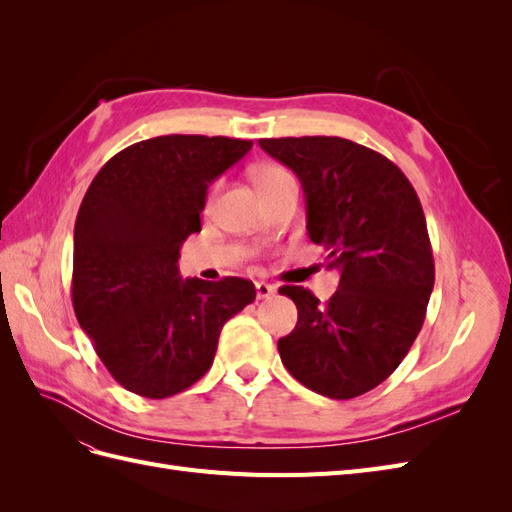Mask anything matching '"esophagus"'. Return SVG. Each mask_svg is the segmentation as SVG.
Masks as SVG:
<instances>
[{
	"mask_svg": "<svg viewBox=\"0 0 512 512\" xmlns=\"http://www.w3.org/2000/svg\"><path fill=\"white\" fill-rule=\"evenodd\" d=\"M275 286L273 284H267V282H256V297L258 299H269L275 294Z\"/></svg>",
	"mask_w": 512,
	"mask_h": 512,
	"instance_id": "1",
	"label": "esophagus"
}]
</instances>
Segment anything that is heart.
I'll use <instances>...</instances> for the list:
<instances>
[{"mask_svg": "<svg viewBox=\"0 0 512 512\" xmlns=\"http://www.w3.org/2000/svg\"><path fill=\"white\" fill-rule=\"evenodd\" d=\"M254 181H256V188L260 190V194L265 196V194L273 192L275 188H280V185L292 181V175L284 166L262 164L254 170Z\"/></svg>", "mask_w": 512, "mask_h": 512, "instance_id": "1", "label": "heart"}]
</instances>
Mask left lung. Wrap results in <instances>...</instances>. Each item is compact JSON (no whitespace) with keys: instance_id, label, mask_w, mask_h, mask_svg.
<instances>
[{"instance_id":"left-lung-1","label":"left lung","mask_w":512,"mask_h":512,"mask_svg":"<svg viewBox=\"0 0 512 512\" xmlns=\"http://www.w3.org/2000/svg\"><path fill=\"white\" fill-rule=\"evenodd\" d=\"M258 145L299 177L307 235L339 269L324 305L303 286L280 288L299 312L277 342L282 363L324 397H359L393 374L423 327L436 273L421 200L391 160L346 138Z\"/></svg>"}]
</instances>
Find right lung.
Returning a JSON list of instances; mask_svg holds the SVG:
<instances>
[{"mask_svg":"<svg viewBox=\"0 0 512 512\" xmlns=\"http://www.w3.org/2000/svg\"><path fill=\"white\" fill-rule=\"evenodd\" d=\"M250 149L241 138L156 136L91 181L74 224L72 305L123 389L149 399L188 389L209 371L226 320L256 299L250 280H183L177 265L209 183Z\"/></svg>","mask_w":512,"mask_h":512,"instance_id":"right-lung-1","label":"right lung"}]
</instances>
